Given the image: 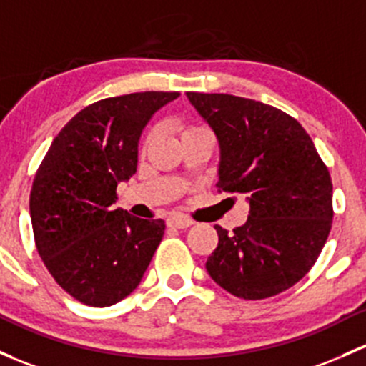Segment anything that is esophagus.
Segmentation results:
<instances>
[{
    "label": "esophagus",
    "instance_id": "34e87169",
    "mask_svg": "<svg viewBox=\"0 0 366 366\" xmlns=\"http://www.w3.org/2000/svg\"><path fill=\"white\" fill-rule=\"evenodd\" d=\"M168 226H172V228H179V229H186L189 228V226L194 224L193 219L189 217H184V215H173V217L168 219Z\"/></svg>",
    "mask_w": 366,
    "mask_h": 366
}]
</instances>
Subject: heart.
Here are the masks:
<instances>
[{
  "instance_id": "heart-1",
  "label": "heart",
  "mask_w": 366,
  "mask_h": 366,
  "mask_svg": "<svg viewBox=\"0 0 366 366\" xmlns=\"http://www.w3.org/2000/svg\"><path fill=\"white\" fill-rule=\"evenodd\" d=\"M202 128H198V126H186V128H182V133L180 134H186V133H193V132H199ZM151 138V134L147 137V140Z\"/></svg>"
}]
</instances>
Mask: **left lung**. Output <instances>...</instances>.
<instances>
[{"instance_id":"1","label":"left lung","mask_w":366,"mask_h":366,"mask_svg":"<svg viewBox=\"0 0 366 366\" xmlns=\"http://www.w3.org/2000/svg\"><path fill=\"white\" fill-rule=\"evenodd\" d=\"M221 149L219 191L245 194L249 217L207 259L215 282L238 298L290 290L314 267L333 221V186L312 138L282 110L233 94L186 92Z\"/></svg>"}]
</instances>
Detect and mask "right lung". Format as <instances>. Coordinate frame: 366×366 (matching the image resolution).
Masks as SVG:
<instances>
[{"mask_svg":"<svg viewBox=\"0 0 366 366\" xmlns=\"http://www.w3.org/2000/svg\"><path fill=\"white\" fill-rule=\"evenodd\" d=\"M179 92L115 96L80 110L54 138L29 196L34 244L57 284L79 302L110 307L140 284L164 234L161 219L114 209L137 172L151 117Z\"/></svg>","mask_w":366,"mask_h":366,"instance_id":"obj_1","label":"right lung"}]
</instances>
